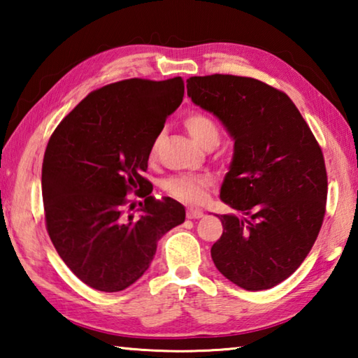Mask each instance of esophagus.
<instances>
[{
    "label": "esophagus",
    "instance_id": "34e87169",
    "mask_svg": "<svg viewBox=\"0 0 358 358\" xmlns=\"http://www.w3.org/2000/svg\"><path fill=\"white\" fill-rule=\"evenodd\" d=\"M203 216V211L199 208H187L186 210V217L187 220H199V217Z\"/></svg>",
    "mask_w": 358,
    "mask_h": 358
}]
</instances>
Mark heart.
Here are the masks:
<instances>
[{
  "instance_id": "heart-1",
  "label": "heart",
  "mask_w": 358,
  "mask_h": 358,
  "mask_svg": "<svg viewBox=\"0 0 358 358\" xmlns=\"http://www.w3.org/2000/svg\"><path fill=\"white\" fill-rule=\"evenodd\" d=\"M185 126L189 131L194 141L199 145H203L211 141H220V129L217 124L208 115L202 112H191L185 118ZM151 153H155V147ZM211 180L208 177H197V175H175L167 178L162 187L164 191L178 201L189 203H202L207 201L208 186Z\"/></svg>"
}]
</instances>
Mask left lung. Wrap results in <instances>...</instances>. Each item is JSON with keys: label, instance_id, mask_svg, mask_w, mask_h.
<instances>
[{"label": "left lung", "instance_id": "obj_1", "mask_svg": "<svg viewBox=\"0 0 358 358\" xmlns=\"http://www.w3.org/2000/svg\"><path fill=\"white\" fill-rule=\"evenodd\" d=\"M186 82L194 104L220 118L235 142L221 201L243 216H220L211 259L241 289L273 287L301 265L322 226V150L289 96L270 85L227 74Z\"/></svg>", "mask_w": 358, "mask_h": 358}]
</instances>
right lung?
Here are the masks:
<instances>
[{
	"label": "right lung",
	"mask_w": 358,
	"mask_h": 358,
	"mask_svg": "<svg viewBox=\"0 0 358 358\" xmlns=\"http://www.w3.org/2000/svg\"><path fill=\"white\" fill-rule=\"evenodd\" d=\"M181 77L106 85L58 124L42 164L48 237L72 273L101 292L141 278L162 235L185 221L173 199L156 201L142 173L167 117L183 101ZM134 190L144 202L129 204Z\"/></svg>",
	"instance_id": "1"
}]
</instances>
